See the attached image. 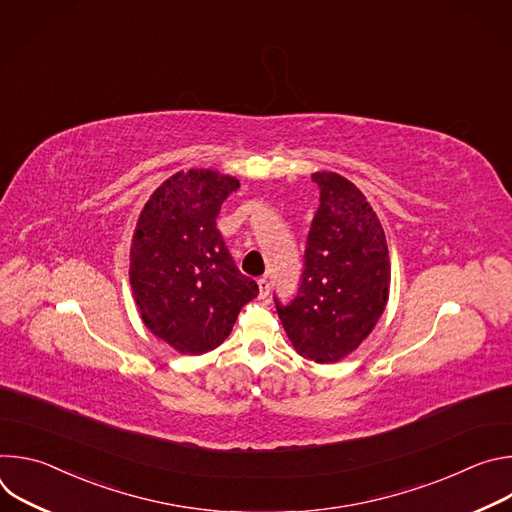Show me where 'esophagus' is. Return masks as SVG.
I'll return each mask as SVG.
<instances>
[{"label":"esophagus","instance_id":"1","mask_svg":"<svg viewBox=\"0 0 512 512\" xmlns=\"http://www.w3.org/2000/svg\"><path fill=\"white\" fill-rule=\"evenodd\" d=\"M257 285H259V298H267L269 296V281L265 277L257 279Z\"/></svg>","mask_w":512,"mask_h":512}]
</instances>
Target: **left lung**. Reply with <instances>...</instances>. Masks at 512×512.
<instances>
[{"instance_id":"8db88e82","label":"left lung","mask_w":512,"mask_h":512,"mask_svg":"<svg viewBox=\"0 0 512 512\" xmlns=\"http://www.w3.org/2000/svg\"><path fill=\"white\" fill-rule=\"evenodd\" d=\"M320 208L312 221L296 300H275L283 330L308 360L346 358L367 338L389 302L391 261L377 212L350 180L314 172Z\"/></svg>"}]
</instances>
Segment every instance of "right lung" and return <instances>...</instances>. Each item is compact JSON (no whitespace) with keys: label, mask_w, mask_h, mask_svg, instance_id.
<instances>
[{"label":"right lung","mask_w":512,"mask_h":512,"mask_svg":"<svg viewBox=\"0 0 512 512\" xmlns=\"http://www.w3.org/2000/svg\"><path fill=\"white\" fill-rule=\"evenodd\" d=\"M239 186L216 170H182L139 212L129 251L133 300L148 330L180 354L221 346L259 294L216 229L221 204Z\"/></svg>","instance_id":"add662e5"}]
</instances>
